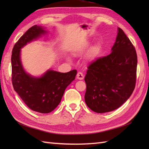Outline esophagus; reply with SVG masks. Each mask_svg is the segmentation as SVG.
I'll use <instances>...</instances> for the list:
<instances>
[{
	"mask_svg": "<svg viewBox=\"0 0 149 149\" xmlns=\"http://www.w3.org/2000/svg\"><path fill=\"white\" fill-rule=\"evenodd\" d=\"M77 79H79V80H83L84 79V75L83 74V73L81 72H78L77 74Z\"/></svg>",
	"mask_w": 149,
	"mask_h": 149,
	"instance_id": "obj_1",
	"label": "esophagus"
}]
</instances>
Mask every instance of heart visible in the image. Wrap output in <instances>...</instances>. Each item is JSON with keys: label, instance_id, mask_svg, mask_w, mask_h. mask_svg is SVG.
Listing matches in <instances>:
<instances>
[{"label": "heart", "instance_id": "1", "mask_svg": "<svg viewBox=\"0 0 149 149\" xmlns=\"http://www.w3.org/2000/svg\"><path fill=\"white\" fill-rule=\"evenodd\" d=\"M97 49V47H94L93 49H91V52H90V55H89V58H90V59L93 58V56H95V53H96ZM84 50V48H81V49H77V50H75V51L74 52V55H75V56H79L80 54H81L83 52Z\"/></svg>", "mask_w": 149, "mask_h": 149}]
</instances>
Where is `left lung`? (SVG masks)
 Listing matches in <instances>:
<instances>
[{
	"label": "left lung",
	"instance_id": "1",
	"mask_svg": "<svg viewBox=\"0 0 149 149\" xmlns=\"http://www.w3.org/2000/svg\"><path fill=\"white\" fill-rule=\"evenodd\" d=\"M137 63L134 47L118 27L111 53L88 67L84 78L88 107L94 112L103 113L118 109L125 102L134 90Z\"/></svg>",
	"mask_w": 149,
	"mask_h": 149
}]
</instances>
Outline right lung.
<instances>
[{
  "instance_id": "right-lung-1",
  "label": "right lung",
  "mask_w": 149,
  "mask_h": 149,
  "mask_svg": "<svg viewBox=\"0 0 149 149\" xmlns=\"http://www.w3.org/2000/svg\"><path fill=\"white\" fill-rule=\"evenodd\" d=\"M47 33L45 27L35 26L22 35L13 49L12 83L15 91L24 102L34 111L49 113L61 102L65 89L75 79L77 70L61 73L48 70L40 77L28 74L21 60V49Z\"/></svg>"
}]
</instances>
